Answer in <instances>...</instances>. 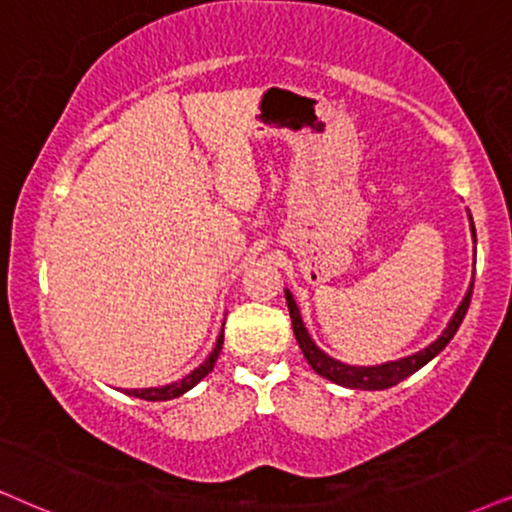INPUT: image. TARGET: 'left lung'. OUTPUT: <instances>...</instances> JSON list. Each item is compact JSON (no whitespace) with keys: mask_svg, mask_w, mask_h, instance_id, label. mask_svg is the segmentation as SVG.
Listing matches in <instances>:
<instances>
[{"mask_svg":"<svg viewBox=\"0 0 512 512\" xmlns=\"http://www.w3.org/2000/svg\"><path fill=\"white\" fill-rule=\"evenodd\" d=\"M470 229H472V236H475L472 217H470ZM470 297H472V281H470L468 293H465V297H463V302L458 304L456 314L451 316L449 326L444 328V333L439 335L432 345L420 349V352L411 354V357L397 359V361H387V364H380V366H349V364H342V361H338V359L328 357L326 352H321V349L316 347V342L309 338L307 328H304V321L300 316V309H297V304L293 300V295H290V290H286L290 321H293L295 340L302 349L304 359H307L309 366H312L319 375H323V378H328L335 385L349 387V390H387V387H394L397 383H401V380L409 378L411 373H416L418 368H423L428 361L435 359L437 354L442 352L446 345H449V340L454 338L458 326L463 323L465 312H468V307H470Z\"/></svg>","mask_w":512,"mask_h":512,"instance_id":"8db88e82","label":"left lung"}]
</instances>
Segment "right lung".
<instances>
[{"label": "right lung", "mask_w": 512, "mask_h": 512, "mask_svg": "<svg viewBox=\"0 0 512 512\" xmlns=\"http://www.w3.org/2000/svg\"><path fill=\"white\" fill-rule=\"evenodd\" d=\"M222 345H224V328H222V333H219V338L215 342V349H212V352H210V357L205 359L198 368H193L189 375H184V378H181L179 383L160 385V387H144V390H127L125 394H129V397L146 399V401H167V399L181 397V394L189 392L191 387H196L200 380H203L205 375H208L212 368H215L219 352H222Z\"/></svg>", "instance_id": "add662e5"}]
</instances>
